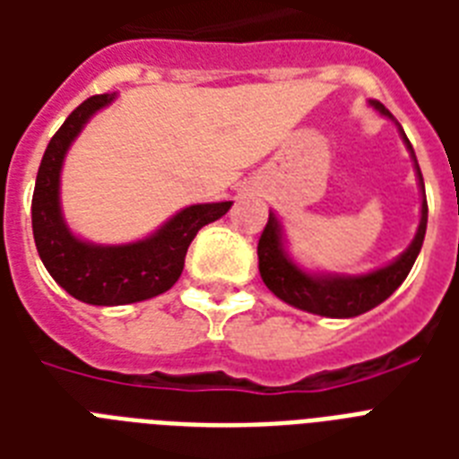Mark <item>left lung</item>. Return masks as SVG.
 Here are the masks:
<instances>
[{"label": "left lung", "instance_id": "left-lung-1", "mask_svg": "<svg viewBox=\"0 0 459 459\" xmlns=\"http://www.w3.org/2000/svg\"><path fill=\"white\" fill-rule=\"evenodd\" d=\"M369 107L377 109L381 117L395 121L391 111L377 100H369ZM395 126H398L400 138H403L407 152L414 161V173H417V183H420L421 193V216L412 243L407 245V250L400 252L393 262L378 266V269H371L367 273H352L350 276V273L309 272L288 255L286 229H283L279 216L269 212V221H266V229L257 245L259 273H262V281L266 283V288L279 300L290 307H298L302 312L319 314V316H328V319H352V316H359V314L369 312L384 300H388L398 290L400 283L407 279V273L412 269L414 259H417L421 245H424L429 207L427 193H424V178H421L412 145H410V140H407L405 131L400 128L398 121H395Z\"/></svg>", "mask_w": 459, "mask_h": 459}]
</instances>
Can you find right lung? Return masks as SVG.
<instances>
[{"label": "right lung", "mask_w": 459, "mask_h": 459, "mask_svg": "<svg viewBox=\"0 0 459 459\" xmlns=\"http://www.w3.org/2000/svg\"><path fill=\"white\" fill-rule=\"evenodd\" d=\"M114 100L117 92L95 95L71 111L47 145L32 193V236L42 264L75 300L100 307L131 305L166 293L180 279L186 252L197 230L221 219L233 204H190L133 243L100 245L75 236L61 212L64 159L90 118Z\"/></svg>", "instance_id": "1"}]
</instances>
